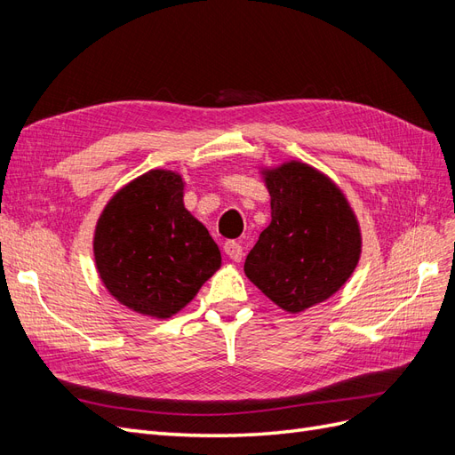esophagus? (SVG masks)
Returning a JSON list of instances; mask_svg holds the SVG:
<instances>
[{
  "mask_svg": "<svg viewBox=\"0 0 455 455\" xmlns=\"http://www.w3.org/2000/svg\"><path fill=\"white\" fill-rule=\"evenodd\" d=\"M224 252H226V256H228L229 259L241 261V258H243V246H241L239 243H235V241H228V243L224 244Z\"/></svg>",
  "mask_w": 455,
  "mask_h": 455,
  "instance_id": "esophagus-1",
  "label": "esophagus"
}]
</instances>
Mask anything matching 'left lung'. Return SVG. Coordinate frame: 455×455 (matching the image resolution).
Listing matches in <instances>:
<instances>
[{
    "instance_id": "obj_1",
    "label": "left lung",
    "mask_w": 455,
    "mask_h": 455,
    "mask_svg": "<svg viewBox=\"0 0 455 455\" xmlns=\"http://www.w3.org/2000/svg\"><path fill=\"white\" fill-rule=\"evenodd\" d=\"M271 222L246 256L244 273L275 306L301 313L334 296L363 252L361 226L346 194L301 161L261 169Z\"/></svg>"
}]
</instances>
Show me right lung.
Segmentation results:
<instances>
[{"label":"right lung","instance_id":"1","mask_svg":"<svg viewBox=\"0 0 455 455\" xmlns=\"http://www.w3.org/2000/svg\"><path fill=\"white\" fill-rule=\"evenodd\" d=\"M184 186L174 171H148L116 191L94 229L106 291L154 319L184 309L222 266L211 233L184 206Z\"/></svg>","mask_w":455,"mask_h":455}]
</instances>
